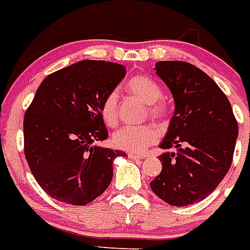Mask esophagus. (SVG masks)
<instances>
[{"mask_svg":"<svg viewBox=\"0 0 250 250\" xmlns=\"http://www.w3.org/2000/svg\"><path fill=\"white\" fill-rule=\"evenodd\" d=\"M128 158H131V159H144V155H141V154H135V153H129L128 154Z\"/></svg>","mask_w":250,"mask_h":250,"instance_id":"34e87169","label":"esophagus"}]
</instances>
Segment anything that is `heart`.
<instances>
[{
    "label": "heart",
    "instance_id": "heart-1",
    "mask_svg": "<svg viewBox=\"0 0 250 250\" xmlns=\"http://www.w3.org/2000/svg\"><path fill=\"white\" fill-rule=\"evenodd\" d=\"M127 90L140 100L147 104V113L154 119H163L167 113V106L160 100L163 90L153 78L147 76L132 77L127 84ZM100 115L104 123L109 127H114L118 123V93L111 91L104 97L100 106ZM160 129L154 125H125L119 128L113 135V145L117 149L139 153L159 139Z\"/></svg>",
    "mask_w": 250,
    "mask_h": 250
}]
</instances>
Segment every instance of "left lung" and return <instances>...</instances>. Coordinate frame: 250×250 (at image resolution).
<instances>
[{"instance_id": "left-lung-1", "label": "left lung", "mask_w": 250, "mask_h": 250, "mask_svg": "<svg viewBox=\"0 0 250 250\" xmlns=\"http://www.w3.org/2000/svg\"><path fill=\"white\" fill-rule=\"evenodd\" d=\"M157 74L171 90L174 114L160 144L162 172L150 182L154 194L184 207L206 199L229 172L237 122L224 91L186 62H158Z\"/></svg>"}]
</instances>
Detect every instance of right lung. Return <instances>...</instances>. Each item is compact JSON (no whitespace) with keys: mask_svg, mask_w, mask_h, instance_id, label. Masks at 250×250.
<instances>
[{"mask_svg":"<svg viewBox=\"0 0 250 250\" xmlns=\"http://www.w3.org/2000/svg\"><path fill=\"white\" fill-rule=\"evenodd\" d=\"M117 62L83 60L43 79L24 115V154L30 172L51 198L86 206L113 178L125 153L92 145L109 133L101 103L125 78Z\"/></svg>","mask_w":250,"mask_h":250,"instance_id":"add662e5","label":"right lung"}]
</instances>
